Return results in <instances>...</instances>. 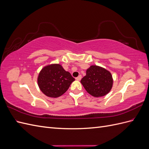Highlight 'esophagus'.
Wrapping results in <instances>:
<instances>
[{
    "label": "esophagus",
    "mask_w": 149,
    "mask_h": 149,
    "mask_svg": "<svg viewBox=\"0 0 149 149\" xmlns=\"http://www.w3.org/2000/svg\"><path fill=\"white\" fill-rule=\"evenodd\" d=\"M81 78H82L81 75H79L77 78H76V79L77 80V81H80L81 79Z\"/></svg>",
    "instance_id": "1"
}]
</instances>
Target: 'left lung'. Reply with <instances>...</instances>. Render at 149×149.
<instances>
[{
	"instance_id": "left-lung-1",
	"label": "left lung",
	"mask_w": 149,
	"mask_h": 149,
	"mask_svg": "<svg viewBox=\"0 0 149 149\" xmlns=\"http://www.w3.org/2000/svg\"><path fill=\"white\" fill-rule=\"evenodd\" d=\"M84 89L91 96L99 97L106 95L112 89L113 79L111 73L104 68L92 65L81 80Z\"/></svg>"
}]
</instances>
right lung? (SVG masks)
I'll return each instance as SVG.
<instances>
[{
    "instance_id": "1",
    "label": "right lung",
    "mask_w": 149,
    "mask_h": 149,
    "mask_svg": "<svg viewBox=\"0 0 149 149\" xmlns=\"http://www.w3.org/2000/svg\"><path fill=\"white\" fill-rule=\"evenodd\" d=\"M74 78L60 64L45 66L40 71L37 82L40 89L48 97H58L63 95Z\"/></svg>"
}]
</instances>
